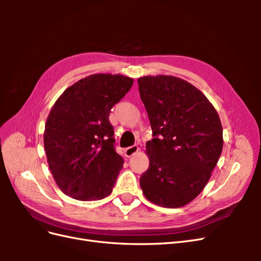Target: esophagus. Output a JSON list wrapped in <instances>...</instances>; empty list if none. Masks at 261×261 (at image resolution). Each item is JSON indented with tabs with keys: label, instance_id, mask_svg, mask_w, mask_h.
I'll return each mask as SVG.
<instances>
[{
	"label": "esophagus",
	"instance_id": "34e87169",
	"mask_svg": "<svg viewBox=\"0 0 261 261\" xmlns=\"http://www.w3.org/2000/svg\"><path fill=\"white\" fill-rule=\"evenodd\" d=\"M138 150H139L138 146H137V145H134V146H132V147L126 148V149L124 150V152H125V155H126V156L130 158L132 155H134L136 152H138Z\"/></svg>",
	"mask_w": 261,
	"mask_h": 261
}]
</instances>
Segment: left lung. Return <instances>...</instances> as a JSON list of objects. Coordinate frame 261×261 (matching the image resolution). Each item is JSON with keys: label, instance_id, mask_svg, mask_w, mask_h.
Returning a JSON list of instances; mask_svg holds the SVG:
<instances>
[{"label": "left lung", "instance_id": "8db88e82", "mask_svg": "<svg viewBox=\"0 0 261 261\" xmlns=\"http://www.w3.org/2000/svg\"><path fill=\"white\" fill-rule=\"evenodd\" d=\"M154 138L146 145L149 168L139 183L146 198L179 208L198 196L223 148L219 114L194 85L168 75L138 78Z\"/></svg>", "mask_w": 261, "mask_h": 261}]
</instances>
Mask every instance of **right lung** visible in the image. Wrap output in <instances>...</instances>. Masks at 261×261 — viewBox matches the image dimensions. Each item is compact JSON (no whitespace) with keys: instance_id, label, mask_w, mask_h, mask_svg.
I'll list each match as a JSON object with an SVG mask.
<instances>
[{"instance_id":"right-lung-1","label":"right lung","mask_w":261,"mask_h":261,"mask_svg":"<svg viewBox=\"0 0 261 261\" xmlns=\"http://www.w3.org/2000/svg\"><path fill=\"white\" fill-rule=\"evenodd\" d=\"M121 74H93L69 86L45 122L43 144L61 191L82 201L112 193L123 158L114 149L109 114L133 86Z\"/></svg>"}]
</instances>
